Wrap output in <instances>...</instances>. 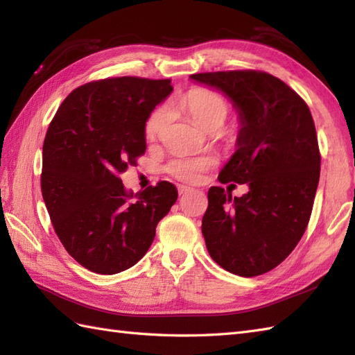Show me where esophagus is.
<instances>
[{"label":"esophagus","mask_w":355,"mask_h":355,"mask_svg":"<svg viewBox=\"0 0 355 355\" xmlns=\"http://www.w3.org/2000/svg\"><path fill=\"white\" fill-rule=\"evenodd\" d=\"M191 191H192V187L184 186V184H178V193H180V195H184V193L191 192Z\"/></svg>","instance_id":"obj_1"}]
</instances>
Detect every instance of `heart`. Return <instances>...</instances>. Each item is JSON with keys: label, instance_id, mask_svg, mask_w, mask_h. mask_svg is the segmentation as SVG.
<instances>
[{"label": "heart", "instance_id": "heart-1", "mask_svg": "<svg viewBox=\"0 0 355 355\" xmlns=\"http://www.w3.org/2000/svg\"><path fill=\"white\" fill-rule=\"evenodd\" d=\"M180 108L186 111L192 123L200 130L206 131L209 128H221L225 117H227V103L220 94L205 88H193L186 93L180 101ZM169 119V108L158 107L146 122L148 139H155L162 132L166 122ZM216 160L210 155H187L178 154L172 157L166 164V172L172 177L187 183H197L202 178V173L215 166Z\"/></svg>", "mask_w": 355, "mask_h": 355}]
</instances>
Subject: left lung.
I'll return each mask as SVG.
<instances>
[{
  "mask_svg": "<svg viewBox=\"0 0 355 355\" xmlns=\"http://www.w3.org/2000/svg\"><path fill=\"white\" fill-rule=\"evenodd\" d=\"M191 80L223 93L238 112L236 150L218 180L248 186L243 197L209 189L201 225L207 252L233 275L267 273L294 250L310 221L320 177L310 108L268 73H200Z\"/></svg>",
  "mask_w": 355,
  "mask_h": 355,
  "instance_id": "1",
  "label": "left lung"
}]
</instances>
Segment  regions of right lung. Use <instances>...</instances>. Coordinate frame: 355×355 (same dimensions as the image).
I'll return each instance as SVG.
<instances>
[{"label": "right lung", "instance_id": "1", "mask_svg": "<svg viewBox=\"0 0 355 355\" xmlns=\"http://www.w3.org/2000/svg\"><path fill=\"white\" fill-rule=\"evenodd\" d=\"M169 79L114 78L74 89L42 146L41 189L65 250L82 267L116 275L137 263L178 192L169 182L128 193L119 175L146 149V122Z\"/></svg>", "mask_w": 355, "mask_h": 355}]
</instances>
